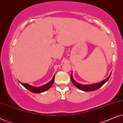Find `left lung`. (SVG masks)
I'll return each instance as SVG.
<instances>
[{"label":"left lung","mask_w":123,"mask_h":123,"mask_svg":"<svg viewBox=\"0 0 123 123\" xmlns=\"http://www.w3.org/2000/svg\"><path fill=\"white\" fill-rule=\"evenodd\" d=\"M111 73H110V74L109 75V76L107 77L106 79H105V80H104L101 82H98V83H97L91 84V85H81V84L79 83L76 81H75L73 78L72 72L71 73V75H70V79H71V80L72 83H73V85H74L75 87H77L78 89H80V90L83 91L90 92V91H93L96 90L97 89L100 88L101 87H102V86H103L104 84H105L106 82L108 80L109 78H110L111 76Z\"/></svg>","instance_id":"left-lung-1"}]
</instances>
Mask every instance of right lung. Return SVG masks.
Here are the masks:
<instances>
[{"mask_svg":"<svg viewBox=\"0 0 123 123\" xmlns=\"http://www.w3.org/2000/svg\"><path fill=\"white\" fill-rule=\"evenodd\" d=\"M54 80H55V75H54L53 79H52V80H50L49 83H46V85H43L40 87H33V86H32L31 85H28V84L23 83H22V82H20L19 81V83L23 86H24L25 88L27 89L28 90H29L30 91H31L35 93H40L48 90L50 88V87L53 85L54 82Z\"/></svg>","mask_w":123,"mask_h":123,"instance_id":"obj_1","label":"right lung"}]
</instances>
